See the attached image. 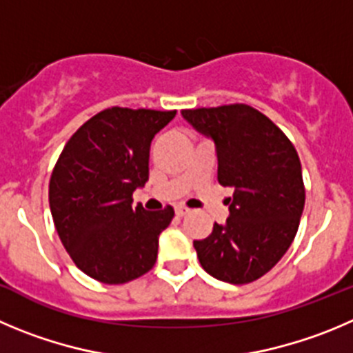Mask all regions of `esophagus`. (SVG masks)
Masks as SVG:
<instances>
[{"instance_id":"obj_1","label":"esophagus","mask_w":353,"mask_h":353,"mask_svg":"<svg viewBox=\"0 0 353 353\" xmlns=\"http://www.w3.org/2000/svg\"><path fill=\"white\" fill-rule=\"evenodd\" d=\"M188 212H190V209H186V207H184V205H177L176 207V216L183 217V216H186Z\"/></svg>"}]
</instances>
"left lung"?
<instances>
[{
    "label": "left lung",
    "mask_w": 353,
    "mask_h": 353,
    "mask_svg": "<svg viewBox=\"0 0 353 353\" xmlns=\"http://www.w3.org/2000/svg\"><path fill=\"white\" fill-rule=\"evenodd\" d=\"M183 117L217 151V181L233 188L230 217L214 223L193 245L200 265L217 281L249 284L268 273L289 249L303 207L301 161L294 144L249 104L183 110Z\"/></svg>",
    "instance_id": "left-lung-1"
}]
</instances>
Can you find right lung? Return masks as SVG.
I'll return each instance as SVG.
<instances>
[{
    "instance_id": "right-lung-1",
    "label": "right lung",
    "mask_w": 353,
    "mask_h": 353,
    "mask_svg": "<svg viewBox=\"0 0 353 353\" xmlns=\"http://www.w3.org/2000/svg\"><path fill=\"white\" fill-rule=\"evenodd\" d=\"M176 110L113 106L94 114L65 143L48 184V202L72 263L102 284H125L157 263L158 236L174 217L134 207L150 177V146Z\"/></svg>"
}]
</instances>
